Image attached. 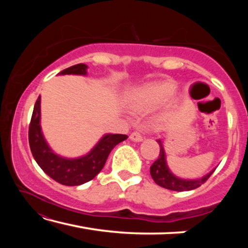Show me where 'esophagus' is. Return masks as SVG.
Here are the masks:
<instances>
[{
  "label": "esophagus",
  "instance_id": "1",
  "mask_svg": "<svg viewBox=\"0 0 248 248\" xmlns=\"http://www.w3.org/2000/svg\"><path fill=\"white\" fill-rule=\"evenodd\" d=\"M130 140L134 141V142H141L142 140H143V137L141 136L140 132L134 131V132H132L131 134H130Z\"/></svg>",
  "mask_w": 248,
  "mask_h": 248
}]
</instances>
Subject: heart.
<instances>
[{
  "label": "heart",
  "mask_w": 248,
  "mask_h": 248,
  "mask_svg": "<svg viewBox=\"0 0 248 248\" xmlns=\"http://www.w3.org/2000/svg\"><path fill=\"white\" fill-rule=\"evenodd\" d=\"M176 90L174 79H159L138 87L128 97L130 108L137 114H146L169 99Z\"/></svg>",
  "instance_id": "heart-1"
}]
</instances>
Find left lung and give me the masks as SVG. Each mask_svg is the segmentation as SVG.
Returning <instances> with one entry per match:
<instances>
[{
    "label": "left lung",
    "mask_w": 248,
    "mask_h": 248,
    "mask_svg": "<svg viewBox=\"0 0 248 248\" xmlns=\"http://www.w3.org/2000/svg\"><path fill=\"white\" fill-rule=\"evenodd\" d=\"M156 141L161 149H159V155L157 159L153 163L152 166L150 167V173H151V176H152L153 180L158 185V186L166 188V189H170V190H174V191L192 190L200 187L203 183L207 182L208 178L213 174V171L216 170H211L210 173H208L207 175L199 179L179 178L171 173L169 169V166H167L165 151H164V148H163L162 141L161 140H156Z\"/></svg>",
    "instance_id": "8db88e82"
}]
</instances>
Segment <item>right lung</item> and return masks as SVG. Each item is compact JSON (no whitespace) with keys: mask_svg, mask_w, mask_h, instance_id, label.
<instances>
[{"mask_svg":"<svg viewBox=\"0 0 248 248\" xmlns=\"http://www.w3.org/2000/svg\"><path fill=\"white\" fill-rule=\"evenodd\" d=\"M87 65L84 63L61 71V75L77 74L86 75ZM125 134H105L91 152L78 158H65L50 149L41 132L40 125V96L33 107L31 124H29L28 140L32 156L49 177L64 186H78L93 179L103 170L111 150L117 144L127 139Z\"/></svg>","mask_w":248,"mask_h":248,"instance_id":"obj_1","label":"right lung"}]
</instances>
